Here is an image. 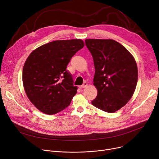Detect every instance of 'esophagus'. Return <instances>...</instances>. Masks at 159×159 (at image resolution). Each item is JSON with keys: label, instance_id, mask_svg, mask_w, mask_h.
Masks as SVG:
<instances>
[{"label": "esophagus", "instance_id": "34e87169", "mask_svg": "<svg viewBox=\"0 0 159 159\" xmlns=\"http://www.w3.org/2000/svg\"><path fill=\"white\" fill-rule=\"evenodd\" d=\"M87 86H88V83H87V82H84V84H83L82 86H79V88H80V89H82V88H86Z\"/></svg>", "mask_w": 159, "mask_h": 159}]
</instances>
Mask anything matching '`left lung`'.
<instances>
[{
    "instance_id": "8db88e82",
    "label": "left lung",
    "mask_w": 159,
    "mask_h": 159,
    "mask_svg": "<svg viewBox=\"0 0 159 159\" xmlns=\"http://www.w3.org/2000/svg\"><path fill=\"white\" fill-rule=\"evenodd\" d=\"M85 43L93 58V84L98 91L91 104L104 111L115 112L134 93L138 80L135 58L112 39H86Z\"/></svg>"
}]
</instances>
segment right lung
<instances>
[{"instance_id":"1","label":"right lung","mask_w":159,"mask_h":159,"mask_svg":"<svg viewBox=\"0 0 159 159\" xmlns=\"http://www.w3.org/2000/svg\"><path fill=\"white\" fill-rule=\"evenodd\" d=\"M84 46L80 39L55 40L39 47L28 56L23 67V85L39 110L53 115L70 104L77 87L66 68Z\"/></svg>"}]
</instances>
